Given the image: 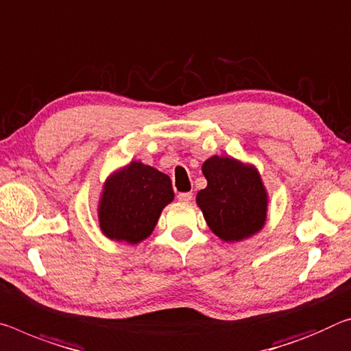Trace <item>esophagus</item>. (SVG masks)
I'll return each instance as SVG.
<instances>
[{
	"instance_id": "esophagus-1",
	"label": "esophagus",
	"mask_w": 351,
	"mask_h": 351,
	"mask_svg": "<svg viewBox=\"0 0 351 351\" xmlns=\"http://www.w3.org/2000/svg\"><path fill=\"white\" fill-rule=\"evenodd\" d=\"M192 199V193L191 192H182V193H178V202L181 203H189Z\"/></svg>"
}]
</instances>
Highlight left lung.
I'll list each match as a JSON object with an SVG mask.
<instances>
[{
  "label": "left lung",
  "mask_w": 351,
  "mask_h": 351,
  "mask_svg": "<svg viewBox=\"0 0 351 351\" xmlns=\"http://www.w3.org/2000/svg\"><path fill=\"white\" fill-rule=\"evenodd\" d=\"M202 171L208 186L197 193V204L217 237L232 243L263 230L269 195L254 165L213 156L204 160Z\"/></svg>",
  "instance_id": "8db88e82"
}]
</instances>
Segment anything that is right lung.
<instances>
[{"label":"right lung","mask_w":351,"mask_h":351,"mask_svg":"<svg viewBox=\"0 0 351 351\" xmlns=\"http://www.w3.org/2000/svg\"><path fill=\"white\" fill-rule=\"evenodd\" d=\"M173 198L169 176L132 160L104 182L98 203L99 230L110 241L136 245L152 234L162 209Z\"/></svg>","instance_id":"right-lung-1"}]
</instances>
